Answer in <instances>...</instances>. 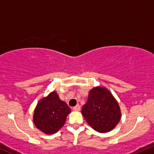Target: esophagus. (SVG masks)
I'll return each instance as SVG.
<instances>
[{
    "label": "esophagus",
    "mask_w": 154,
    "mask_h": 154,
    "mask_svg": "<svg viewBox=\"0 0 154 154\" xmlns=\"http://www.w3.org/2000/svg\"><path fill=\"white\" fill-rule=\"evenodd\" d=\"M80 110V107L79 104H77L75 107H73V110H74V111H79Z\"/></svg>",
    "instance_id": "34e87169"
}]
</instances>
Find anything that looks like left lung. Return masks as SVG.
<instances>
[{"mask_svg": "<svg viewBox=\"0 0 154 154\" xmlns=\"http://www.w3.org/2000/svg\"><path fill=\"white\" fill-rule=\"evenodd\" d=\"M81 112L88 124L100 133L114 129L121 118L118 102L111 92L103 86H96L89 91L87 102L83 106Z\"/></svg>", "mask_w": 154, "mask_h": 154, "instance_id": "8db88e82", "label": "left lung"}]
</instances>
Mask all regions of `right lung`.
Wrapping results in <instances>:
<instances>
[{"label": "right lung", "instance_id": "add662e5", "mask_svg": "<svg viewBox=\"0 0 154 154\" xmlns=\"http://www.w3.org/2000/svg\"><path fill=\"white\" fill-rule=\"evenodd\" d=\"M71 108L59 98L56 92H50L37 103L33 120L37 129L45 134L57 132L65 124Z\"/></svg>", "mask_w": 154, "mask_h": 154}]
</instances>
